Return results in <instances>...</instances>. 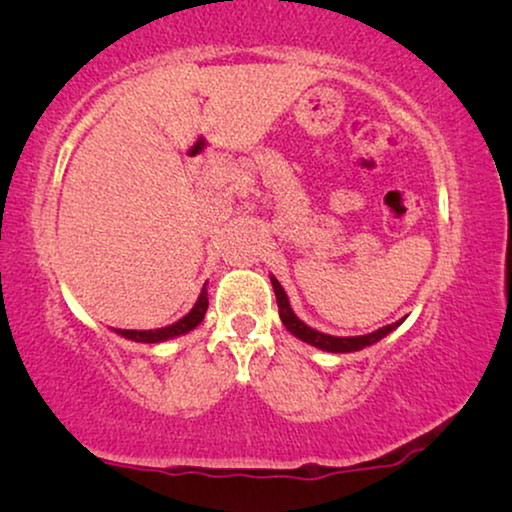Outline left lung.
<instances>
[{
    "label": "left lung",
    "mask_w": 512,
    "mask_h": 512,
    "mask_svg": "<svg viewBox=\"0 0 512 512\" xmlns=\"http://www.w3.org/2000/svg\"><path fill=\"white\" fill-rule=\"evenodd\" d=\"M272 282V289H275V296H277V307H279V317H282V324L286 326V331H291L296 338H300L307 345H314L319 349H324V352H335V354H342V352H359V349L373 345V342L382 340L384 335L394 331L396 326H401V321H396V324L391 326H384L380 331L375 333H368V335H356V338H335V335H326V333H319L310 328L307 324H303L296 314H293L291 305H289V298H286V293L282 289V284L277 282L275 277H270Z\"/></svg>",
    "instance_id": "8db88e82"
}]
</instances>
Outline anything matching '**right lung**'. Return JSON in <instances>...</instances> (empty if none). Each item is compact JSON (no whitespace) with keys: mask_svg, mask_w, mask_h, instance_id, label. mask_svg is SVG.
<instances>
[{"mask_svg":"<svg viewBox=\"0 0 512 512\" xmlns=\"http://www.w3.org/2000/svg\"><path fill=\"white\" fill-rule=\"evenodd\" d=\"M207 305H209V300H207V284H205V286H202L198 303H195L193 310L188 312L184 319H179L177 324L165 326V328H156V331H123V328H118L116 333H121L123 338L135 340V342H163V340L177 338V335H184L188 331H193V328L198 326L202 319H205Z\"/></svg>","mask_w":512,"mask_h":512,"instance_id":"obj_1","label":"right lung"}]
</instances>
